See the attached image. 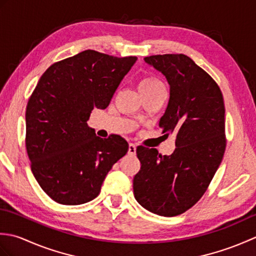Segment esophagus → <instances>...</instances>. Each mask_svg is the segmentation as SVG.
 Here are the masks:
<instances>
[{
    "label": "esophagus",
    "mask_w": 256,
    "mask_h": 256,
    "mask_svg": "<svg viewBox=\"0 0 256 256\" xmlns=\"http://www.w3.org/2000/svg\"><path fill=\"white\" fill-rule=\"evenodd\" d=\"M135 153H136V145L133 144V143H130L128 144V154L134 155Z\"/></svg>",
    "instance_id": "obj_1"
}]
</instances>
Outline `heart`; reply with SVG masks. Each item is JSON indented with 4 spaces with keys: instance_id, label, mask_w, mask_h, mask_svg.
<instances>
[{
    "instance_id": "b5f03b06",
    "label": "heart",
    "mask_w": 256,
    "mask_h": 256,
    "mask_svg": "<svg viewBox=\"0 0 256 256\" xmlns=\"http://www.w3.org/2000/svg\"><path fill=\"white\" fill-rule=\"evenodd\" d=\"M157 88H164V84H162V81L160 79H157L155 77H148L145 78L140 84V90L143 89H157Z\"/></svg>"
}]
</instances>
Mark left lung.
<instances>
[{"instance_id": "obj_1", "label": "left lung", "mask_w": 256, "mask_h": 256, "mask_svg": "<svg viewBox=\"0 0 256 256\" xmlns=\"http://www.w3.org/2000/svg\"><path fill=\"white\" fill-rule=\"evenodd\" d=\"M144 60L170 84V101L160 126L164 136L175 135L176 148L162 156L155 148L138 146L140 170L133 179L134 196L146 210L175 216L198 202L224 158V96L216 81L186 55L166 54Z\"/></svg>"}]
</instances>
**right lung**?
Instances as JSON below:
<instances>
[{"label": "right lung", "mask_w": 256, "mask_h": 256, "mask_svg": "<svg viewBox=\"0 0 256 256\" xmlns=\"http://www.w3.org/2000/svg\"><path fill=\"white\" fill-rule=\"evenodd\" d=\"M138 58L84 50L52 64L26 106V150L32 175L58 204L94 200L112 166L128 153L120 135L96 136L88 126L94 108H106Z\"/></svg>", "instance_id": "right-lung-1"}]
</instances>
